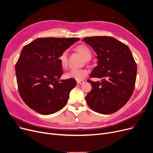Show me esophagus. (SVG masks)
<instances>
[{
	"instance_id": "1",
	"label": "esophagus",
	"mask_w": 153,
	"mask_h": 153,
	"mask_svg": "<svg viewBox=\"0 0 153 153\" xmlns=\"http://www.w3.org/2000/svg\"><path fill=\"white\" fill-rule=\"evenodd\" d=\"M76 83L78 85H82V84H83L85 83V81H83V80H77L76 81Z\"/></svg>"
}]
</instances>
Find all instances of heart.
I'll use <instances>...</instances> for the list:
<instances>
[{"label":"heart","mask_w":153,"mask_h":153,"mask_svg":"<svg viewBox=\"0 0 153 153\" xmlns=\"http://www.w3.org/2000/svg\"><path fill=\"white\" fill-rule=\"evenodd\" d=\"M76 51L82 54L85 59L86 62H89L92 57V51L91 49L85 44H81L75 48ZM60 65L63 68H66L68 66V52L67 51L62 52L58 57ZM88 75V71L86 69H71L65 74L67 78H74L76 80L83 79Z\"/></svg>","instance_id":"1"}]
</instances>
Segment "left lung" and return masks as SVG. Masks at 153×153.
Listing matches in <instances>:
<instances>
[{"mask_svg": "<svg viewBox=\"0 0 153 153\" xmlns=\"http://www.w3.org/2000/svg\"><path fill=\"white\" fill-rule=\"evenodd\" d=\"M96 53L97 66L89 75L101 82L88 81L92 89L86 96L91 109L102 114L115 112L131 97L137 66L127 45L111 36L86 37L83 39Z\"/></svg>", "mask_w": 153, "mask_h": 153, "instance_id": "left-lung-1", "label": "left lung"}]
</instances>
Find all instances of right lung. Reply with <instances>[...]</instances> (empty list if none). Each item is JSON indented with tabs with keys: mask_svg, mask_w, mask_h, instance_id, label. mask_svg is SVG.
<instances>
[{
	"mask_svg": "<svg viewBox=\"0 0 153 153\" xmlns=\"http://www.w3.org/2000/svg\"><path fill=\"white\" fill-rule=\"evenodd\" d=\"M79 40L42 38L23 47L15 65L16 82L22 99L31 109L49 115L66 105L76 82L74 78L60 80L63 71L58 57Z\"/></svg>",
	"mask_w": 153,
	"mask_h": 153,
	"instance_id": "right-lung-1",
	"label": "right lung"
}]
</instances>
